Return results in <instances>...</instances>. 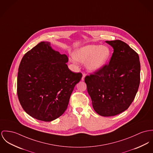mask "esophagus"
Returning <instances> with one entry per match:
<instances>
[{"label": "esophagus", "instance_id": "obj_1", "mask_svg": "<svg viewBox=\"0 0 153 153\" xmlns=\"http://www.w3.org/2000/svg\"><path fill=\"white\" fill-rule=\"evenodd\" d=\"M85 76H86V73H82V80L83 81V80H84V78H85Z\"/></svg>", "mask_w": 153, "mask_h": 153}]
</instances>
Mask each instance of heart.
Returning <instances> with one entry per match:
<instances>
[{
    "mask_svg": "<svg viewBox=\"0 0 153 153\" xmlns=\"http://www.w3.org/2000/svg\"><path fill=\"white\" fill-rule=\"evenodd\" d=\"M111 56L110 48L106 45H88L76 49L73 54L76 61L84 63L88 70L96 71L101 69Z\"/></svg>",
    "mask_w": 153,
    "mask_h": 153,
    "instance_id": "obj_1",
    "label": "heart"
}]
</instances>
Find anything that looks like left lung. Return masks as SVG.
Wrapping results in <instances>:
<instances>
[{"label":"left lung","instance_id":"1","mask_svg":"<svg viewBox=\"0 0 153 153\" xmlns=\"http://www.w3.org/2000/svg\"><path fill=\"white\" fill-rule=\"evenodd\" d=\"M114 48L108 65L84 82L95 111L112 117L126 110L134 100L140 84V63L138 54L120 40L107 41Z\"/></svg>","mask_w":153,"mask_h":153}]
</instances>
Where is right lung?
I'll use <instances>...</instances> for the list:
<instances>
[{"label":"right lung","instance_id":"right-lung-1","mask_svg":"<svg viewBox=\"0 0 153 153\" xmlns=\"http://www.w3.org/2000/svg\"><path fill=\"white\" fill-rule=\"evenodd\" d=\"M68 58L41 42L21 60L17 76V95L25 112L36 119L51 122L66 110L81 73L68 68Z\"/></svg>","mask_w":153,"mask_h":153}]
</instances>
